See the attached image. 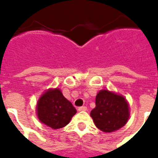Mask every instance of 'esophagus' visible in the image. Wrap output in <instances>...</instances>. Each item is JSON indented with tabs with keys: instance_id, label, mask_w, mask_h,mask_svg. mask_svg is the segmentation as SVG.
Masks as SVG:
<instances>
[{
	"instance_id": "34e87169",
	"label": "esophagus",
	"mask_w": 158,
	"mask_h": 158,
	"mask_svg": "<svg viewBox=\"0 0 158 158\" xmlns=\"http://www.w3.org/2000/svg\"><path fill=\"white\" fill-rule=\"evenodd\" d=\"M79 111H86L87 110V107L86 106H79V108H78Z\"/></svg>"
}]
</instances>
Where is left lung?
I'll list each match as a JSON object with an SVG mask.
<instances>
[{
    "instance_id": "left-lung-1",
    "label": "left lung",
    "mask_w": 158,
    "mask_h": 158,
    "mask_svg": "<svg viewBox=\"0 0 158 158\" xmlns=\"http://www.w3.org/2000/svg\"><path fill=\"white\" fill-rule=\"evenodd\" d=\"M96 126L110 133L122 128L129 117V105L124 97L108 90H101L96 97V107L90 112Z\"/></svg>"
}]
</instances>
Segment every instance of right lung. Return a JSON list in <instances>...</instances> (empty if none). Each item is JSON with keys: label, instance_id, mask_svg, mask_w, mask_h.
Listing matches in <instances>:
<instances>
[{"label": "right lung", "instance_id": "obj_1", "mask_svg": "<svg viewBox=\"0 0 158 158\" xmlns=\"http://www.w3.org/2000/svg\"><path fill=\"white\" fill-rule=\"evenodd\" d=\"M75 113L74 106L58 89H49L42 95L37 104L40 120L54 129L67 125Z\"/></svg>", "mask_w": 158, "mask_h": 158}]
</instances>
